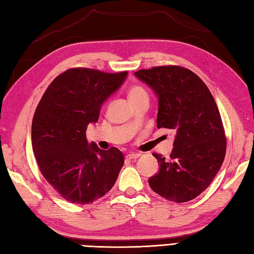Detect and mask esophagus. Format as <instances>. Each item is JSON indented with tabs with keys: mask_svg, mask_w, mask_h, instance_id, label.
Returning <instances> with one entry per match:
<instances>
[{
	"mask_svg": "<svg viewBox=\"0 0 254 254\" xmlns=\"http://www.w3.org/2000/svg\"><path fill=\"white\" fill-rule=\"evenodd\" d=\"M138 157H140V154H128V155L126 156V158H127L128 160L136 159V158H138Z\"/></svg>",
	"mask_w": 254,
	"mask_h": 254,
	"instance_id": "esophagus-1",
	"label": "esophagus"
}]
</instances>
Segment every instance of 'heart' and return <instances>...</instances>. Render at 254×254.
I'll use <instances>...</instances> for the list:
<instances>
[{"label": "heart", "instance_id": "heart-1", "mask_svg": "<svg viewBox=\"0 0 254 254\" xmlns=\"http://www.w3.org/2000/svg\"><path fill=\"white\" fill-rule=\"evenodd\" d=\"M139 98H148L146 89L140 85H135L129 89V100H135Z\"/></svg>", "mask_w": 254, "mask_h": 254}]
</instances>
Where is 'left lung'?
Returning <instances> with one entry per match:
<instances>
[{
	"instance_id": "1",
	"label": "left lung",
	"mask_w": 254,
	"mask_h": 254,
	"mask_svg": "<svg viewBox=\"0 0 254 254\" xmlns=\"http://www.w3.org/2000/svg\"><path fill=\"white\" fill-rule=\"evenodd\" d=\"M135 75L157 95V127L177 132L168 160L152 154L160 168L148 183L170 201H190L208 188L226 156L216 100L199 76L181 66H157Z\"/></svg>"
}]
</instances>
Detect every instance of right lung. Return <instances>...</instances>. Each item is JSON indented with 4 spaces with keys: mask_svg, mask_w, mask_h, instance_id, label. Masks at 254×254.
Segmentation results:
<instances>
[{
    "mask_svg": "<svg viewBox=\"0 0 254 254\" xmlns=\"http://www.w3.org/2000/svg\"><path fill=\"white\" fill-rule=\"evenodd\" d=\"M127 74L67 69L53 80L37 105L32 122L37 165L47 183L71 203H92L106 194L124 166L121 150L88 143L86 129L98 121L103 103Z\"/></svg>",
    "mask_w": 254,
    "mask_h": 254,
    "instance_id": "add662e5",
    "label": "right lung"
}]
</instances>
